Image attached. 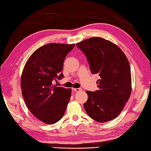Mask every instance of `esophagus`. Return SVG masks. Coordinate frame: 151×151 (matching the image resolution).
<instances>
[{"mask_svg":"<svg viewBox=\"0 0 151 151\" xmlns=\"http://www.w3.org/2000/svg\"><path fill=\"white\" fill-rule=\"evenodd\" d=\"M82 90V88H72V90L73 91H74V92H79V91H81V90Z\"/></svg>","mask_w":151,"mask_h":151,"instance_id":"obj_1","label":"esophagus"}]
</instances>
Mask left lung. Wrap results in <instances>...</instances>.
I'll return each instance as SVG.
<instances>
[{"label":"left lung","mask_w":151,"mask_h":151,"mask_svg":"<svg viewBox=\"0 0 151 151\" xmlns=\"http://www.w3.org/2000/svg\"><path fill=\"white\" fill-rule=\"evenodd\" d=\"M84 53L93 74L98 73L99 88L87 91L84 108L90 118L104 123L116 118L128 101L131 93V73L128 59L112 42L92 37L76 44Z\"/></svg>","instance_id":"8db88e82"}]
</instances>
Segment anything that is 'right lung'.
<instances>
[{"instance_id":"1","label":"right lung","mask_w":151,"mask_h":151,"mask_svg":"<svg viewBox=\"0 0 151 151\" xmlns=\"http://www.w3.org/2000/svg\"><path fill=\"white\" fill-rule=\"evenodd\" d=\"M75 45L50 43L32 53L23 69L21 86L26 105L37 118L46 124L59 121L71 97V88L58 86L67 54Z\"/></svg>"}]
</instances>
